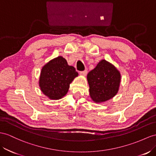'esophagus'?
<instances>
[{"mask_svg":"<svg viewBox=\"0 0 156 156\" xmlns=\"http://www.w3.org/2000/svg\"><path fill=\"white\" fill-rule=\"evenodd\" d=\"M87 69H86L85 70L80 72V74L81 76H85L87 74Z\"/></svg>","mask_w":156,"mask_h":156,"instance_id":"1","label":"esophagus"}]
</instances>
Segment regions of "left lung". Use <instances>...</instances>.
I'll return each instance as SVG.
<instances>
[{
	"mask_svg": "<svg viewBox=\"0 0 156 156\" xmlns=\"http://www.w3.org/2000/svg\"><path fill=\"white\" fill-rule=\"evenodd\" d=\"M90 96L96 103L105 102L118 93L121 81L119 70L113 64L102 59L87 75Z\"/></svg>",
	"mask_w": 156,
	"mask_h": 156,
	"instance_id": "obj_1",
	"label": "left lung"
}]
</instances>
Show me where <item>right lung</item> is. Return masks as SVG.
<instances>
[{
	"label": "right lung",
	"instance_id": "right-lung-1",
	"mask_svg": "<svg viewBox=\"0 0 156 156\" xmlns=\"http://www.w3.org/2000/svg\"><path fill=\"white\" fill-rule=\"evenodd\" d=\"M78 76L74 67L58 56L42 67L39 79L40 90L49 99L58 100L67 94L70 83Z\"/></svg>",
	"mask_w": 156,
	"mask_h": 156
}]
</instances>
